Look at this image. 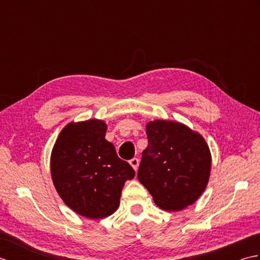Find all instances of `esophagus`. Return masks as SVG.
I'll list each match as a JSON object with an SVG mask.
<instances>
[{
  "label": "esophagus",
  "instance_id": "obj_1",
  "mask_svg": "<svg viewBox=\"0 0 260 260\" xmlns=\"http://www.w3.org/2000/svg\"><path fill=\"white\" fill-rule=\"evenodd\" d=\"M129 164L132 165V167H133V169H134L135 171H137V169H139V164H140L139 158H136V157L132 158L131 161H129Z\"/></svg>",
  "mask_w": 260,
  "mask_h": 260
}]
</instances>
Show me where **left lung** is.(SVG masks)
I'll list each match as a JSON object with an SVG mask.
<instances>
[{
  "instance_id": "left-lung-1",
  "label": "left lung",
  "mask_w": 260,
  "mask_h": 260,
  "mask_svg": "<svg viewBox=\"0 0 260 260\" xmlns=\"http://www.w3.org/2000/svg\"><path fill=\"white\" fill-rule=\"evenodd\" d=\"M146 135L137 179L161 209L191 206L209 182L211 153L206 141L184 124L159 119L146 125Z\"/></svg>"
}]
</instances>
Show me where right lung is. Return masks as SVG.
Here are the masks:
<instances>
[{
	"label": "right lung",
	"instance_id": "obj_1",
	"mask_svg": "<svg viewBox=\"0 0 260 260\" xmlns=\"http://www.w3.org/2000/svg\"><path fill=\"white\" fill-rule=\"evenodd\" d=\"M106 131L101 119L69 123L51 153V178L60 198L76 213L90 219L113 214L125 182L135 176L133 168L105 139Z\"/></svg>",
	"mask_w": 260,
	"mask_h": 260
}]
</instances>
